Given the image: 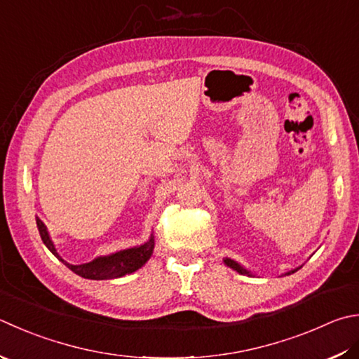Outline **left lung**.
I'll return each mask as SVG.
<instances>
[{"instance_id":"1","label":"left lung","mask_w":359,"mask_h":359,"mask_svg":"<svg viewBox=\"0 0 359 359\" xmlns=\"http://www.w3.org/2000/svg\"><path fill=\"white\" fill-rule=\"evenodd\" d=\"M223 262L226 264L228 267H231L233 270H236V272L238 273H241V275H248V276H252V273L248 272V270L243 267V266H241L239 262H236L234 259H229V258H223ZM300 267H297V269H292V270H289V272H286V273H283V275H290V273H295L297 270H299Z\"/></svg>"}]
</instances>
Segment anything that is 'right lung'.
I'll return each instance as SVG.
<instances>
[{"mask_svg":"<svg viewBox=\"0 0 359 359\" xmlns=\"http://www.w3.org/2000/svg\"><path fill=\"white\" fill-rule=\"evenodd\" d=\"M36 223L40 238H42L46 248H48L59 261H62L67 267L73 270L74 273L87 280H114L136 272V270H139L142 266H145V262L151 258L154 250V236L151 234L150 239L145 243H142V245L120 250V252L111 253L107 256H98V258L90 262L74 266V264H70L60 258L56 247H54V242L50 238V233L48 229H46L45 223L39 217H36Z\"/></svg>","mask_w":359,"mask_h":359,"instance_id":"right-lung-1","label":"right lung"}]
</instances>
